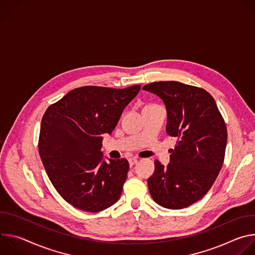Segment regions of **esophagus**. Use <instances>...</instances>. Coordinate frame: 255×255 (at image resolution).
I'll list each match as a JSON object with an SVG mask.
<instances>
[{
	"mask_svg": "<svg viewBox=\"0 0 255 255\" xmlns=\"http://www.w3.org/2000/svg\"><path fill=\"white\" fill-rule=\"evenodd\" d=\"M137 161H138V158H136V157L129 158V164H130V166H133L134 164H136Z\"/></svg>",
	"mask_w": 255,
	"mask_h": 255,
	"instance_id": "34e87169",
	"label": "esophagus"
}]
</instances>
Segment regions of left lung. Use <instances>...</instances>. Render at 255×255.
<instances>
[{"label":"left lung","mask_w":255,"mask_h":255,"mask_svg":"<svg viewBox=\"0 0 255 255\" xmlns=\"http://www.w3.org/2000/svg\"><path fill=\"white\" fill-rule=\"evenodd\" d=\"M142 90L165 105L166 133L178 142L169 163L155 160L148 178L150 195L161 207L184 209L202 199L222 167L227 129L214 98L205 90L178 82H155Z\"/></svg>","instance_id":"left-lung-1"}]
</instances>
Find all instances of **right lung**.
Wrapping results in <instances>:
<instances>
[{
	"label": "right lung",
	"mask_w": 255,
	"mask_h": 255,
	"mask_svg": "<svg viewBox=\"0 0 255 255\" xmlns=\"http://www.w3.org/2000/svg\"><path fill=\"white\" fill-rule=\"evenodd\" d=\"M140 89L78 88L44 113L39 154L53 187L75 208L95 213L119 200L129 163L125 158H105L103 135L113 132Z\"/></svg>",
	"instance_id": "obj_1"
}]
</instances>
